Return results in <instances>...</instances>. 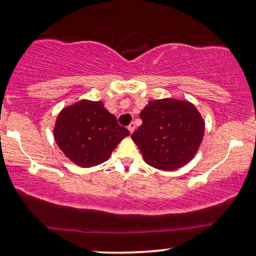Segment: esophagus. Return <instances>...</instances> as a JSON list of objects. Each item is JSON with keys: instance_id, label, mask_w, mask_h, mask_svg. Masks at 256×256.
<instances>
[{"instance_id": "obj_1", "label": "esophagus", "mask_w": 256, "mask_h": 256, "mask_svg": "<svg viewBox=\"0 0 256 256\" xmlns=\"http://www.w3.org/2000/svg\"><path fill=\"white\" fill-rule=\"evenodd\" d=\"M128 130L130 132V134H132L134 130H135V124L132 122L130 124H129V126H128Z\"/></svg>"}]
</instances>
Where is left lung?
<instances>
[{"mask_svg": "<svg viewBox=\"0 0 256 256\" xmlns=\"http://www.w3.org/2000/svg\"><path fill=\"white\" fill-rule=\"evenodd\" d=\"M143 122L132 135L144 161L160 170H175L194 159L205 132V121L188 100L164 98L142 110Z\"/></svg>", "mask_w": 256, "mask_h": 256, "instance_id": "obj_1", "label": "left lung"}]
</instances>
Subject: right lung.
Masks as SVG:
<instances>
[{"label": "right lung", "mask_w": 256, "mask_h": 256, "mask_svg": "<svg viewBox=\"0 0 256 256\" xmlns=\"http://www.w3.org/2000/svg\"><path fill=\"white\" fill-rule=\"evenodd\" d=\"M129 135L128 129L121 127L100 100H82L64 108L54 127L58 148L72 162L84 168L103 164Z\"/></svg>", "instance_id": "right-lung-1"}]
</instances>
